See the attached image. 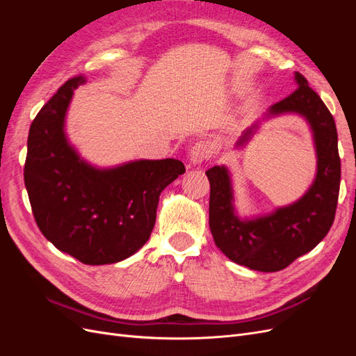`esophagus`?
Returning a JSON list of instances; mask_svg holds the SVG:
<instances>
[{"label":"esophagus","instance_id":"34e87169","mask_svg":"<svg viewBox=\"0 0 356 356\" xmlns=\"http://www.w3.org/2000/svg\"><path fill=\"white\" fill-rule=\"evenodd\" d=\"M213 154V144L211 141H197L190 149V163L191 165H200L202 161L209 160Z\"/></svg>","mask_w":356,"mask_h":356}]
</instances>
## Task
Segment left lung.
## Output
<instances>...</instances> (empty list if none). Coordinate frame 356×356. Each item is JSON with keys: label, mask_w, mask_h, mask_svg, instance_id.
Segmentation results:
<instances>
[{"label": "left lung", "mask_w": 356, "mask_h": 356, "mask_svg": "<svg viewBox=\"0 0 356 356\" xmlns=\"http://www.w3.org/2000/svg\"><path fill=\"white\" fill-rule=\"evenodd\" d=\"M297 89L272 105L261 120L241 135L236 148L245 147L261 122L284 114H297L307 122L316 152V175L298 200L270 213L242 218L234 208V191L227 166L207 170L211 184L209 227L218 250L236 264L258 272H277L325 238L336 215L340 188L337 129L325 104L300 72Z\"/></svg>", "instance_id": "obj_1"}]
</instances>
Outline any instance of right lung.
Here are the masks:
<instances>
[{
  "instance_id": "obj_1",
  "label": "right lung",
  "mask_w": 356,
  "mask_h": 356,
  "mask_svg": "<svg viewBox=\"0 0 356 356\" xmlns=\"http://www.w3.org/2000/svg\"><path fill=\"white\" fill-rule=\"evenodd\" d=\"M74 77L29 127L25 187L44 238L89 266L113 264L141 250L156 222L160 193L186 172L177 159L132 160L113 168L86 161L65 132Z\"/></svg>"
}]
</instances>
